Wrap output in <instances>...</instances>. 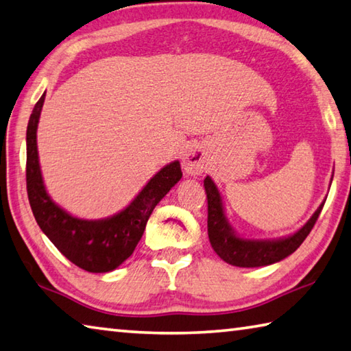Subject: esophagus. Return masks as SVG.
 <instances>
[{"instance_id": "34e87169", "label": "esophagus", "mask_w": 351, "mask_h": 351, "mask_svg": "<svg viewBox=\"0 0 351 351\" xmlns=\"http://www.w3.org/2000/svg\"><path fill=\"white\" fill-rule=\"evenodd\" d=\"M208 155L199 144L189 145L182 156V167L189 175H201L207 169Z\"/></svg>"}]
</instances>
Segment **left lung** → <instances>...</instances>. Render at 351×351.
Wrapping results in <instances>:
<instances>
[{
    "label": "left lung",
    "instance_id": "8db88e82",
    "mask_svg": "<svg viewBox=\"0 0 351 351\" xmlns=\"http://www.w3.org/2000/svg\"><path fill=\"white\" fill-rule=\"evenodd\" d=\"M204 187L208 204L207 230L210 244L222 261L234 267H264L290 256L308 237L326 204L324 201L305 226L290 237L279 239H245L239 238L228 222L221 193L212 178L207 176L204 180Z\"/></svg>",
    "mask_w": 351,
    "mask_h": 351
}]
</instances>
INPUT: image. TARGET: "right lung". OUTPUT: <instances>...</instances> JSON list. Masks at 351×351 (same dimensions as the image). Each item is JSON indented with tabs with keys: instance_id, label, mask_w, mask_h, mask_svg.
I'll list each match as a JSON object with an SVG mask.
<instances>
[{
	"instance_id": "right-lung-1",
	"label": "right lung",
	"mask_w": 351,
	"mask_h": 351,
	"mask_svg": "<svg viewBox=\"0 0 351 351\" xmlns=\"http://www.w3.org/2000/svg\"><path fill=\"white\" fill-rule=\"evenodd\" d=\"M44 97L46 93L32 110L25 135V181L32 212L44 234L70 263L90 273L112 271L133 253L156 204L182 178L181 164L173 161L162 167L129 206L110 218L95 221L76 218L52 201L43 181L38 159L36 129Z\"/></svg>"
}]
</instances>
